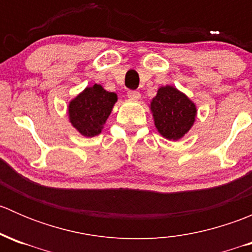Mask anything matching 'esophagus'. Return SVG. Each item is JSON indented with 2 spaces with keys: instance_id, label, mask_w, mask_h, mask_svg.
<instances>
[{
  "instance_id": "esophagus-1",
  "label": "esophagus",
  "mask_w": 252,
  "mask_h": 252,
  "mask_svg": "<svg viewBox=\"0 0 252 252\" xmlns=\"http://www.w3.org/2000/svg\"><path fill=\"white\" fill-rule=\"evenodd\" d=\"M140 93L139 91H135V90H129L128 91V97L130 98V100H139L140 98Z\"/></svg>"
}]
</instances>
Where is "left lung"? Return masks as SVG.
Instances as JSON below:
<instances>
[{
	"instance_id": "8db88e82",
	"label": "left lung",
	"mask_w": 252,
	"mask_h": 252,
	"mask_svg": "<svg viewBox=\"0 0 252 252\" xmlns=\"http://www.w3.org/2000/svg\"><path fill=\"white\" fill-rule=\"evenodd\" d=\"M150 108L158 133L173 141L179 140L190 130L197 112L195 103L171 85L158 89Z\"/></svg>"
}]
</instances>
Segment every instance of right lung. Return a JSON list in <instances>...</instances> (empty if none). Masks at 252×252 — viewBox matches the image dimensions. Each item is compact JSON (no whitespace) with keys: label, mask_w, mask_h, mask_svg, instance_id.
<instances>
[{"label":"right lung","mask_w":252,"mask_h":252,"mask_svg":"<svg viewBox=\"0 0 252 252\" xmlns=\"http://www.w3.org/2000/svg\"><path fill=\"white\" fill-rule=\"evenodd\" d=\"M116 102L117 94L106 91L95 84L70 101L68 106L69 122L81 135L88 138L98 135Z\"/></svg>","instance_id":"1"}]
</instances>
